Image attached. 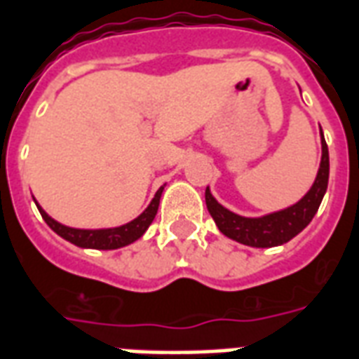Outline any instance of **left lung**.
Returning <instances> with one entry per match:
<instances>
[{
  "instance_id": "8db88e82",
  "label": "left lung",
  "mask_w": 359,
  "mask_h": 359,
  "mask_svg": "<svg viewBox=\"0 0 359 359\" xmlns=\"http://www.w3.org/2000/svg\"><path fill=\"white\" fill-rule=\"evenodd\" d=\"M327 179H330V152L322 135V161H320L318 175H316L313 188L305 194V198L288 209L262 216V218H245V216L224 209L222 205L210 196L209 188L205 190V201H207V209L212 220L226 237L246 246L269 248V246L288 243L299 231L307 228L327 190Z\"/></svg>"
}]
</instances>
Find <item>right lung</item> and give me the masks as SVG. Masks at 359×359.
Segmentation results:
<instances>
[{
    "label": "right lung",
    "mask_w": 359,
    "mask_h": 359,
    "mask_svg": "<svg viewBox=\"0 0 359 359\" xmlns=\"http://www.w3.org/2000/svg\"><path fill=\"white\" fill-rule=\"evenodd\" d=\"M161 191H163V186L160 190L156 191L154 199L150 201V205L147 207L143 215H139L135 220H131L130 224L126 226H120V228H109V229H75L67 228L64 224L52 220L50 216L46 215L45 210L39 209L43 220H45L48 226H50L60 237H64L65 241H69L73 245L82 246V248H100V250H114V248H120V246H126L137 241L141 235L149 229V226L154 220L156 212H158V205H160Z\"/></svg>",
    "instance_id": "add662e5"
}]
</instances>
